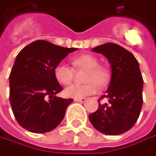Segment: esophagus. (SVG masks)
I'll return each mask as SVG.
<instances>
[{"label": "esophagus", "mask_w": 156, "mask_h": 156, "mask_svg": "<svg viewBox=\"0 0 156 156\" xmlns=\"http://www.w3.org/2000/svg\"><path fill=\"white\" fill-rule=\"evenodd\" d=\"M74 100H75V101H76V102H85V100H86V98H74Z\"/></svg>", "instance_id": "34e87169"}]
</instances>
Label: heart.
Instances as JSON below:
<instances>
[{"label":"heart","instance_id":"obj_1","mask_svg":"<svg viewBox=\"0 0 156 156\" xmlns=\"http://www.w3.org/2000/svg\"><path fill=\"white\" fill-rule=\"evenodd\" d=\"M72 65L77 69L86 70L84 85H72L65 90L66 97L74 98H84L98 91V87L103 88L108 85L110 71L107 67L99 65L96 57L85 54L71 59ZM54 77L58 83L68 85L73 79V70L69 65L59 63L54 68Z\"/></svg>","mask_w":156,"mask_h":156}]
</instances>
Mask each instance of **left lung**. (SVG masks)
Here are the masks:
<instances>
[{
    "label": "left lung",
    "instance_id": "8db88e82",
    "mask_svg": "<svg viewBox=\"0 0 156 156\" xmlns=\"http://www.w3.org/2000/svg\"><path fill=\"white\" fill-rule=\"evenodd\" d=\"M104 55L112 68L109 87L98 99V108L89 115L92 126L107 135H119L131 129L139 118L143 103V78L139 64L130 51L107 43L92 49ZM108 102L100 104V99Z\"/></svg>",
    "mask_w": 156,
    "mask_h": 156
}]
</instances>
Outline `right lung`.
Listing matches in <instances>:
<instances>
[{
    "instance_id": "add662e5",
    "label": "right lung",
    "mask_w": 156,
    "mask_h": 156,
    "mask_svg": "<svg viewBox=\"0 0 156 156\" xmlns=\"http://www.w3.org/2000/svg\"><path fill=\"white\" fill-rule=\"evenodd\" d=\"M76 50L37 40L19 52L9 75V101L22 127L44 133L61 123L73 99L56 96L63 88L54 77V68Z\"/></svg>"
}]
</instances>
